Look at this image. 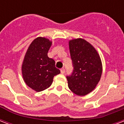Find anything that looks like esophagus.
<instances>
[{
	"label": "esophagus",
	"mask_w": 124,
	"mask_h": 124,
	"mask_svg": "<svg viewBox=\"0 0 124 124\" xmlns=\"http://www.w3.org/2000/svg\"><path fill=\"white\" fill-rule=\"evenodd\" d=\"M60 72H61V73L64 74L65 73V69L64 68H62L61 70H60Z\"/></svg>",
	"instance_id": "34e87169"
}]
</instances>
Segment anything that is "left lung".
<instances>
[{"instance_id":"obj_1","label":"left lung","mask_w":124,"mask_h":124,"mask_svg":"<svg viewBox=\"0 0 124 124\" xmlns=\"http://www.w3.org/2000/svg\"><path fill=\"white\" fill-rule=\"evenodd\" d=\"M69 46L73 71L66 77L68 87L75 94L84 96L91 92L100 81L102 62L94 47L84 39L71 40Z\"/></svg>"}]
</instances>
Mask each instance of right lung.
Listing matches in <instances>:
<instances>
[{"label":"right lung","instance_id":"add662e5","mask_svg":"<svg viewBox=\"0 0 124 124\" xmlns=\"http://www.w3.org/2000/svg\"><path fill=\"white\" fill-rule=\"evenodd\" d=\"M52 42L44 37H38L32 42L24 56L22 66L24 82L35 91L48 88L53 77L60 73L55 62L49 58L47 53Z\"/></svg>","mask_w":124,"mask_h":124}]
</instances>
